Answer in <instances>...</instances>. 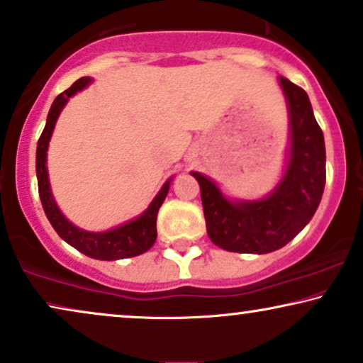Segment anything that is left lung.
Masks as SVG:
<instances>
[{
    "mask_svg": "<svg viewBox=\"0 0 363 363\" xmlns=\"http://www.w3.org/2000/svg\"><path fill=\"white\" fill-rule=\"evenodd\" d=\"M289 113L288 163L281 182L259 200H229L210 178L191 172L200 185L207 234L230 252L267 254L284 247L315 216L326 180L323 131L308 94L279 77Z\"/></svg>",
    "mask_w": 363,
    "mask_h": 363,
    "instance_id": "8db88e82",
    "label": "left lung"
}]
</instances>
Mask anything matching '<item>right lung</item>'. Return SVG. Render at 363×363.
<instances>
[{"label":"right lung","mask_w":363,"mask_h":363,"mask_svg":"<svg viewBox=\"0 0 363 363\" xmlns=\"http://www.w3.org/2000/svg\"><path fill=\"white\" fill-rule=\"evenodd\" d=\"M92 82L91 77H80L69 87L67 91L58 94L53 101V104L48 111L47 124L40 136L37 145V178H38V194L42 200V207L45 210V216L50 220L52 227L67 244H70L79 252L86 254L92 259H99V261H118V259H126L140 256L151 249V245L156 240V217H158V210L161 203L167 199L169 183L172 178L161 186L158 195L155 196L153 202L150 203L145 212L140 217L134 218L131 222L123 223V225L116 227V229L106 232H89L75 227L72 222L65 218L60 208L57 207L55 199H53L50 190V182H48L47 172V150L48 143H50L53 128L60 116L64 106L69 102L70 97L84 87H87Z\"/></svg>","instance_id":"1"}]
</instances>
